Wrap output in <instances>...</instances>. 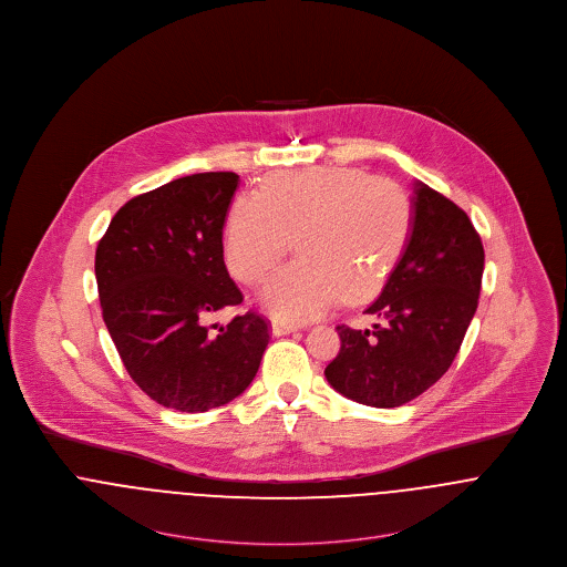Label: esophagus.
Segmentation results:
<instances>
[{"mask_svg": "<svg viewBox=\"0 0 567 567\" xmlns=\"http://www.w3.org/2000/svg\"><path fill=\"white\" fill-rule=\"evenodd\" d=\"M270 331H272V336H288V333L297 331V327H295V324H286V322H281V320H272Z\"/></svg>", "mask_w": 567, "mask_h": 567, "instance_id": "obj_1", "label": "esophagus"}]
</instances>
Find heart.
<instances>
[{
	"label": "heart",
	"instance_id": "obj_1",
	"mask_svg": "<svg viewBox=\"0 0 567 567\" xmlns=\"http://www.w3.org/2000/svg\"><path fill=\"white\" fill-rule=\"evenodd\" d=\"M410 197L360 168L316 166L275 173L259 195L238 197L225 218V261L243 284H259L292 247L299 258L277 270L264 292L284 322L309 320L347 301L372 297L412 236Z\"/></svg>",
	"mask_w": 567,
	"mask_h": 567
}]
</instances>
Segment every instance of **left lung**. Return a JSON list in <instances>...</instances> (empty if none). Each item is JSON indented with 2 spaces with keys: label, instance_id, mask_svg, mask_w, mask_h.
<instances>
[{
  "label": "left lung",
  "instance_id": "1",
  "mask_svg": "<svg viewBox=\"0 0 567 567\" xmlns=\"http://www.w3.org/2000/svg\"><path fill=\"white\" fill-rule=\"evenodd\" d=\"M410 243L379 299L372 329L338 324L340 353L324 368L336 392L370 408H401L429 390L460 353L478 306L485 251L467 214L413 184Z\"/></svg>",
  "mask_w": 567,
  "mask_h": 567
}]
</instances>
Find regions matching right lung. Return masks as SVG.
Instances as JSON below:
<instances>
[{"mask_svg":"<svg viewBox=\"0 0 567 567\" xmlns=\"http://www.w3.org/2000/svg\"><path fill=\"white\" fill-rule=\"evenodd\" d=\"M229 171L197 173L138 195L110 220L95 254L103 322L134 383L177 412L240 396L270 340L256 311L218 333L207 318L243 303L223 259V225L238 188Z\"/></svg>","mask_w":567,"mask_h":567,"instance_id":"add662e5","label":"right lung"}]
</instances>
